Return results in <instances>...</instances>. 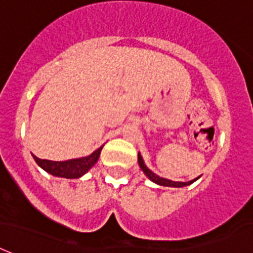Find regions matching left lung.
Here are the masks:
<instances>
[{"mask_svg": "<svg viewBox=\"0 0 253 253\" xmlns=\"http://www.w3.org/2000/svg\"><path fill=\"white\" fill-rule=\"evenodd\" d=\"M137 162H139V166L141 168V170L144 171L145 175L149 178V179L152 180V182H155V183L160 184V186H166V187H184V186H188V184L194 183L195 180L198 179H192L190 180V182H173V180L170 179H165V178H161V176H159L157 174L152 173L151 170L148 169L147 166H145L144 161H143V157L140 156V153L137 155Z\"/></svg>", "mask_w": 253, "mask_h": 253, "instance_id": "left-lung-1", "label": "left lung"}]
</instances>
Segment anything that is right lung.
Returning <instances> with one entry per match:
<instances>
[{
	"label": "right lung",
	"instance_id": "obj_1",
	"mask_svg": "<svg viewBox=\"0 0 253 253\" xmlns=\"http://www.w3.org/2000/svg\"><path fill=\"white\" fill-rule=\"evenodd\" d=\"M102 147L87 156V157H82V159H74L67 160V161H50V160H41L36 156H34L35 161L40 168L46 171V173L52 174L54 176H62L67 179H75L79 178L83 174H85L88 170L91 169L92 166L97 162L100 153H101Z\"/></svg>",
	"mask_w": 253,
	"mask_h": 253
}]
</instances>
